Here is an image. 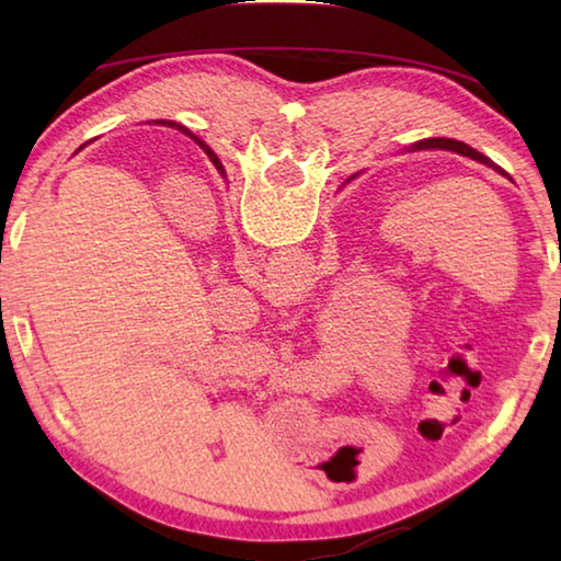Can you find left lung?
Returning <instances> with one entry per match:
<instances>
[{
  "label": "left lung",
  "mask_w": 561,
  "mask_h": 561,
  "mask_svg": "<svg viewBox=\"0 0 561 561\" xmlns=\"http://www.w3.org/2000/svg\"><path fill=\"white\" fill-rule=\"evenodd\" d=\"M425 148H438V150H453V153H458V156H465V158H472V160H478V163H482V165H488V168H492V170H497L500 175H507L505 170H502L500 165H495L492 163V160L488 158V156H482V153H478V150L474 148H470L468 144H462V140H453V138H425V140H417V144L413 146V150H425ZM217 170H222V165H220V160H217Z\"/></svg>",
  "instance_id": "obj_1"
}]
</instances>
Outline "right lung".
<instances>
[{
	"label": "right lung",
	"instance_id": "1",
	"mask_svg": "<svg viewBox=\"0 0 561 561\" xmlns=\"http://www.w3.org/2000/svg\"><path fill=\"white\" fill-rule=\"evenodd\" d=\"M183 130H185V128H183ZM187 136H190V138H193V140H197V146H201V148L205 150V153H207V156H210V160H213V163L217 165V156L213 153V150H210V148H207V146L203 144V140H201V138H197V136H193V133H187Z\"/></svg>",
	"mask_w": 561,
	"mask_h": 561
}]
</instances>
